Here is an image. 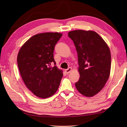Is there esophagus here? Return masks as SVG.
<instances>
[{"label": "esophagus", "instance_id": "34e87169", "mask_svg": "<svg viewBox=\"0 0 127 127\" xmlns=\"http://www.w3.org/2000/svg\"><path fill=\"white\" fill-rule=\"evenodd\" d=\"M71 70H72V68L71 67H69V68H68V69H67L65 70V72H66V74H68L71 71Z\"/></svg>", "mask_w": 127, "mask_h": 127}]
</instances>
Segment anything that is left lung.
I'll return each mask as SVG.
<instances>
[{"mask_svg":"<svg viewBox=\"0 0 127 127\" xmlns=\"http://www.w3.org/2000/svg\"><path fill=\"white\" fill-rule=\"evenodd\" d=\"M68 36L74 42L77 52L80 78L75 83L76 87L85 96H93L102 90L110 76V49L92 31H72Z\"/></svg>","mask_w":127,"mask_h":127,"instance_id":"left-lung-1","label":"left lung"}]
</instances>
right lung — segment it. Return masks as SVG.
Returning a JSON list of instances; mask_svg holds the SVG:
<instances>
[{
    "label": "right lung",
    "mask_w": 127,
    "mask_h": 127,
    "mask_svg": "<svg viewBox=\"0 0 127 127\" xmlns=\"http://www.w3.org/2000/svg\"><path fill=\"white\" fill-rule=\"evenodd\" d=\"M59 33H43L33 35L19 51L17 64L26 86L42 98L54 94L60 85L63 71L56 66L53 51L62 36ZM53 63L55 66H51Z\"/></svg>",
    "instance_id": "1"
}]
</instances>
